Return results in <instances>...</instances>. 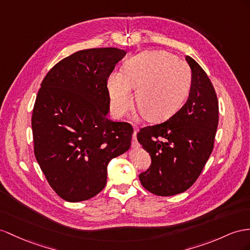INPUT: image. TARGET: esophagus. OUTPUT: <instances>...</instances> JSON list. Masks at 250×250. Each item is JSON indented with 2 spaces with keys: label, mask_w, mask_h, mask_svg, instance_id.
<instances>
[{
  "label": "esophagus",
  "mask_w": 250,
  "mask_h": 250,
  "mask_svg": "<svg viewBox=\"0 0 250 250\" xmlns=\"http://www.w3.org/2000/svg\"><path fill=\"white\" fill-rule=\"evenodd\" d=\"M136 134H137V131L135 130V131H134V132H133V137H132V146H133V148H136V146H137Z\"/></svg>",
  "instance_id": "34e87169"
}]
</instances>
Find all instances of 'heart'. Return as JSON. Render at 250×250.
<instances>
[{
  "label": "heart",
  "mask_w": 250,
  "mask_h": 250,
  "mask_svg": "<svg viewBox=\"0 0 250 250\" xmlns=\"http://www.w3.org/2000/svg\"><path fill=\"white\" fill-rule=\"evenodd\" d=\"M110 105L116 117L132 106V91L136 104L151 121L172 116L186 99L191 70L186 63L165 50L142 53L125 63L124 73L113 72L107 78Z\"/></svg>",
  "instance_id": "b5f03b06"
}]
</instances>
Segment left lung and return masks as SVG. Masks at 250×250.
I'll return each mask as SVG.
<instances>
[{
	"label": "left lung",
	"instance_id": "left-lung-1",
	"mask_svg": "<svg viewBox=\"0 0 250 250\" xmlns=\"http://www.w3.org/2000/svg\"><path fill=\"white\" fill-rule=\"evenodd\" d=\"M186 60L192 72L186 104L165 123L137 133V140L152 159L139 181L159 196L182 193L195 183L213 150L219 125V101L212 83L195 60L189 56Z\"/></svg>",
	"mask_w": 250,
	"mask_h": 250
}]
</instances>
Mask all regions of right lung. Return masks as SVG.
<instances>
[{
	"instance_id": "add662e5",
	"label": "right lung",
	"mask_w": 250,
	"mask_h": 250,
	"mask_svg": "<svg viewBox=\"0 0 250 250\" xmlns=\"http://www.w3.org/2000/svg\"><path fill=\"white\" fill-rule=\"evenodd\" d=\"M125 54L115 47L79 50L41 83L31 117L35 156L50 187L67 202L98 194L108 163L131 146L132 125L106 117L107 78Z\"/></svg>"
}]
</instances>
